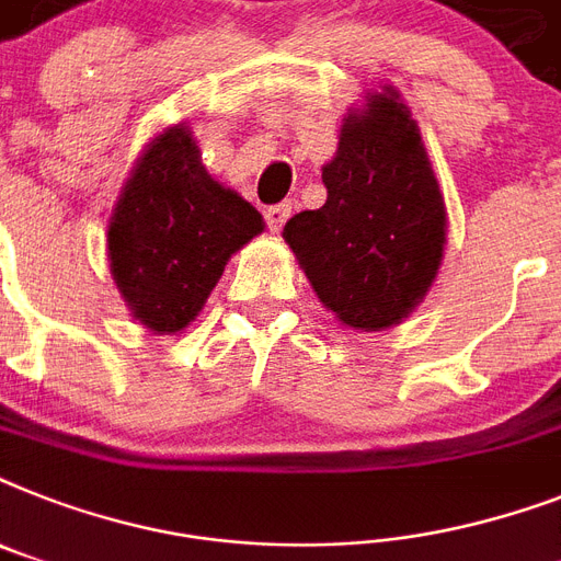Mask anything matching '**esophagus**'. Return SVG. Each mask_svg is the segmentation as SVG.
<instances>
[{
	"mask_svg": "<svg viewBox=\"0 0 561 561\" xmlns=\"http://www.w3.org/2000/svg\"><path fill=\"white\" fill-rule=\"evenodd\" d=\"M265 218H267V227H271L273 233H279L282 227H285V221L290 218V204H276V207H267Z\"/></svg>",
	"mask_w": 561,
	"mask_h": 561,
	"instance_id": "esophagus-1",
	"label": "esophagus"
}]
</instances>
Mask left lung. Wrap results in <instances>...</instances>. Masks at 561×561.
<instances>
[{"label": "left lung", "instance_id": "left-lung-1", "mask_svg": "<svg viewBox=\"0 0 561 561\" xmlns=\"http://www.w3.org/2000/svg\"><path fill=\"white\" fill-rule=\"evenodd\" d=\"M322 184L325 204L296 213L282 239L340 325H400L438 279L446 204L417 121L394 85L348 108Z\"/></svg>", "mask_w": 561, "mask_h": 561}]
</instances>
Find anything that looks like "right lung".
<instances>
[{
    "mask_svg": "<svg viewBox=\"0 0 561 561\" xmlns=\"http://www.w3.org/2000/svg\"><path fill=\"white\" fill-rule=\"evenodd\" d=\"M265 218L204 170L186 123L167 126L131 167L112 218L108 267L131 317L178 334L202 313L225 265Z\"/></svg>",
    "mask_w": 561,
    "mask_h": 561,
    "instance_id": "obj_1",
    "label": "right lung"
}]
</instances>
